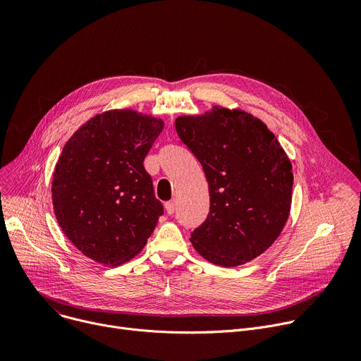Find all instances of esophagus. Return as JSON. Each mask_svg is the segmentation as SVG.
Returning <instances> with one entry per match:
<instances>
[{"label": "esophagus", "mask_w": 361, "mask_h": 361, "mask_svg": "<svg viewBox=\"0 0 361 361\" xmlns=\"http://www.w3.org/2000/svg\"><path fill=\"white\" fill-rule=\"evenodd\" d=\"M165 211H166L168 215H172V214L175 212V202H172V201H171V202H166V204H165Z\"/></svg>", "instance_id": "esophagus-1"}]
</instances>
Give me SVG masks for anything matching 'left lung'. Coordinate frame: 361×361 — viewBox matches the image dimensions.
Listing matches in <instances>:
<instances>
[{
	"mask_svg": "<svg viewBox=\"0 0 361 361\" xmlns=\"http://www.w3.org/2000/svg\"><path fill=\"white\" fill-rule=\"evenodd\" d=\"M175 128L209 186V214L190 233L193 248L221 267L259 257L290 216L294 176L283 146L258 117L239 109L179 116Z\"/></svg>",
	"mask_w": 361,
	"mask_h": 361,
	"instance_id": "8db88e82",
	"label": "left lung"
}]
</instances>
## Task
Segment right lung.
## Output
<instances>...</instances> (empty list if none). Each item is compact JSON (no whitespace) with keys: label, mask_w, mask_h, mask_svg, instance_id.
Here are the masks:
<instances>
[{"label":"right lung","mask_w":361,"mask_h":361,"mask_svg":"<svg viewBox=\"0 0 361 361\" xmlns=\"http://www.w3.org/2000/svg\"><path fill=\"white\" fill-rule=\"evenodd\" d=\"M164 126L162 118L136 110H109L64 145L53 173L54 214L90 259L110 267L132 259L164 214L143 166Z\"/></svg>","instance_id":"1"}]
</instances>
